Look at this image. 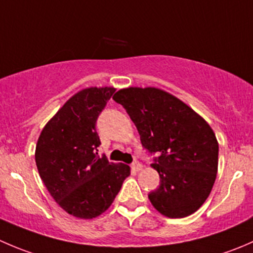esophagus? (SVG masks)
<instances>
[{
  "mask_svg": "<svg viewBox=\"0 0 253 253\" xmlns=\"http://www.w3.org/2000/svg\"><path fill=\"white\" fill-rule=\"evenodd\" d=\"M131 168H132V169H133V170H134V171H139V170H142L143 165L141 164V163L136 162V163H133V164H132V165H131Z\"/></svg>",
  "mask_w": 253,
  "mask_h": 253,
  "instance_id": "34e87169",
  "label": "esophagus"
}]
</instances>
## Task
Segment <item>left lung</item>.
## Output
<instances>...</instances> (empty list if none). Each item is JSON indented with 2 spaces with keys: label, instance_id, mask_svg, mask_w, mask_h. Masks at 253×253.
Segmentation results:
<instances>
[{
  "label": "left lung",
  "instance_id": "left-lung-1",
  "mask_svg": "<svg viewBox=\"0 0 253 253\" xmlns=\"http://www.w3.org/2000/svg\"><path fill=\"white\" fill-rule=\"evenodd\" d=\"M136 125L141 142L157 153L150 167L160 185L148 195L168 218H185L201 208L218 172L219 144L211 127L183 101L163 89L129 86L114 96Z\"/></svg>",
  "mask_w": 253,
  "mask_h": 253
}]
</instances>
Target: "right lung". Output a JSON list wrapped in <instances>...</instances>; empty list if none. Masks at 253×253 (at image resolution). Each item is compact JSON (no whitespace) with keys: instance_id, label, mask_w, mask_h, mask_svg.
I'll use <instances>...</instances> for the list:
<instances>
[{"instance_id":"obj_1","label":"right lung","mask_w":253,"mask_h":253,"mask_svg":"<svg viewBox=\"0 0 253 253\" xmlns=\"http://www.w3.org/2000/svg\"><path fill=\"white\" fill-rule=\"evenodd\" d=\"M115 90H79L51 117L38 139L35 163L40 177L58 206L76 218L103 214L131 174L128 165L110 163L96 153V120Z\"/></svg>"}]
</instances>
